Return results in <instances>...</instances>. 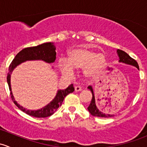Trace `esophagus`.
<instances>
[{"label":"esophagus","mask_w":147,"mask_h":147,"mask_svg":"<svg viewBox=\"0 0 147 147\" xmlns=\"http://www.w3.org/2000/svg\"><path fill=\"white\" fill-rule=\"evenodd\" d=\"M75 92H80L82 90V87H80V86H75Z\"/></svg>","instance_id":"34e87169"}]
</instances>
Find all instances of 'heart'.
I'll list each match as a JSON object with an SVG mask.
<instances>
[{
  "mask_svg": "<svg viewBox=\"0 0 147 147\" xmlns=\"http://www.w3.org/2000/svg\"><path fill=\"white\" fill-rule=\"evenodd\" d=\"M107 65L106 57L102 54H97L88 47H80L69 53V58H60L59 68L65 76L73 75L75 69L83 68V74L88 79L96 78Z\"/></svg>",
  "mask_w": 147,
  "mask_h": 147,
  "instance_id": "1",
  "label": "heart"
}]
</instances>
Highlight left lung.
I'll return each mask as SVG.
<instances>
[{"label": "left lung", "mask_w": 147, "mask_h": 147, "mask_svg": "<svg viewBox=\"0 0 147 147\" xmlns=\"http://www.w3.org/2000/svg\"><path fill=\"white\" fill-rule=\"evenodd\" d=\"M117 53L118 55V57H119V63H122L124 64L132 65V66L136 67L138 69H139V65L137 63L135 60H134L133 58H131L127 53H125L124 51L121 50H117ZM88 90H90L91 91L92 94V98L91 102H90V105L87 107L89 112L91 114L92 116L94 117H105V118H109V117H112L115 115H111V114H107L105 113V112L102 110L101 109H100L98 106L97 105V101L95 100V97H94V91H93V88L92 86H89L87 87Z\"/></svg>", "instance_id": "obj_1"}]
</instances>
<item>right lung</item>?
Returning <instances> with one entry per match:
<instances>
[{
    "label": "right lung",
    "mask_w": 147,
    "mask_h": 147,
    "mask_svg": "<svg viewBox=\"0 0 147 147\" xmlns=\"http://www.w3.org/2000/svg\"><path fill=\"white\" fill-rule=\"evenodd\" d=\"M56 47L53 42H45L41 45L35 47H30L25 48L19 52L16 55L15 58L10 63L8 69V76H7V82L10 91V96L15 105L19 108L21 111L25 112L30 116L38 118H44L50 117L53 115L54 112L57 109V108L61 106L65 97L69 93H72L75 91L73 84H71L65 90H57V94L53 100L43 107L42 108L37 110H30L20 106L16 101L11 90V84H10V77L13 71L15 68L21 63L26 61L30 60H42L47 63H53L56 59Z\"/></svg>",
    "instance_id": "right-lung-1"
}]
</instances>
